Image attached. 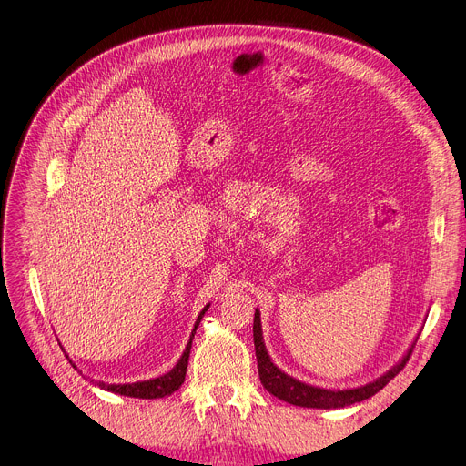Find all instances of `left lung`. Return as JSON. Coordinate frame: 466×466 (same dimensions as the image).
<instances>
[{
  "label": "left lung",
  "instance_id": "left-lung-1",
  "mask_svg": "<svg viewBox=\"0 0 466 466\" xmlns=\"http://www.w3.org/2000/svg\"><path fill=\"white\" fill-rule=\"evenodd\" d=\"M252 336H255V351H257V360H258V375L264 389L273 394L275 398L288 401L291 405L298 407H310V409H342L350 407L353 403H360L371 396H375L380 389H385L390 379H394L403 366L407 364L412 346L407 350V353L401 357L398 364H394L387 373L377 377L375 380L368 385L357 387V389H344V390H330V389H319L303 383V380L295 379L288 373H284L277 364H273L266 344H264V334H262V321H260V310L257 309L255 312V323H252Z\"/></svg>",
  "mask_w": 466,
  "mask_h": 466
}]
</instances>
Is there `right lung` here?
<instances>
[{
    "label": "right lung",
    "mask_w": 466,
    "mask_h": 466,
    "mask_svg": "<svg viewBox=\"0 0 466 466\" xmlns=\"http://www.w3.org/2000/svg\"><path fill=\"white\" fill-rule=\"evenodd\" d=\"M209 309V305H206L202 309V312L198 314L197 321H195V327L191 330V336H189V342L186 346V351L182 353L180 360L177 362V366L167 371L165 375L161 377H156V379H148V380H137V383H126V385H109V383H104V380H93V383L107 392H113V394H120V396H130V398H141V400H157V398H165V396H171L173 392H177L184 379H186V371H187V362H189V353H191V342L195 338V330L204 316V312ZM68 357V355H66ZM70 364L76 368V364L70 360ZM77 370V368H76Z\"/></svg>",
    "instance_id": "obj_1"
}]
</instances>
